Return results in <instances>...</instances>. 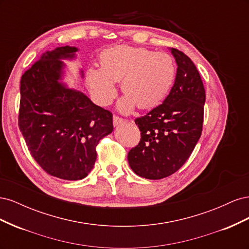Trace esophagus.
<instances>
[{
    "label": "esophagus",
    "instance_id": "obj_1",
    "mask_svg": "<svg viewBox=\"0 0 249 249\" xmlns=\"http://www.w3.org/2000/svg\"><path fill=\"white\" fill-rule=\"evenodd\" d=\"M124 122V118L119 117V116H116V115L113 116V124H114V125H118L120 124H123Z\"/></svg>",
    "mask_w": 249,
    "mask_h": 249
}]
</instances>
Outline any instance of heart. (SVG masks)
Returning a JSON list of instances; mask_svg holds the SVG:
<instances>
[{
    "label": "heart",
    "instance_id": "heart-1",
    "mask_svg": "<svg viewBox=\"0 0 249 249\" xmlns=\"http://www.w3.org/2000/svg\"><path fill=\"white\" fill-rule=\"evenodd\" d=\"M102 66L87 71V85L94 101L107 106L117 93L122 80L125 95L118 108L130 112L138 103L148 109L167 96L176 80L177 65L167 53H156L143 48L117 46L103 52Z\"/></svg>",
    "mask_w": 249,
    "mask_h": 249
}]
</instances>
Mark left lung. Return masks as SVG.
<instances>
[{
  "label": "left lung",
  "mask_w": 249,
  "mask_h": 249,
  "mask_svg": "<svg viewBox=\"0 0 249 249\" xmlns=\"http://www.w3.org/2000/svg\"><path fill=\"white\" fill-rule=\"evenodd\" d=\"M170 51L178 65L175 84L161 105L135 120L141 139L127 154L132 170L148 179L164 178L182 167L202 131L206 91L199 72L183 52Z\"/></svg>",
  "instance_id": "left-lung-1"
}]
</instances>
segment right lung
<instances>
[{"mask_svg":"<svg viewBox=\"0 0 249 249\" xmlns=\"http://www.w3.org/2000/svg\"><path fill=\"white\" fill-rule=\"evenodd\" d=\"M76 52L66 46L43 53L20 80L18 125L30 153L49 175L67 180L88 176L96 145L113 131L110 111L62 82V60Z\"/></svg>","mask_w":249,"mask_h":249,"instance_id":"right-lung-1","label":"right lung"}]
</instances>
